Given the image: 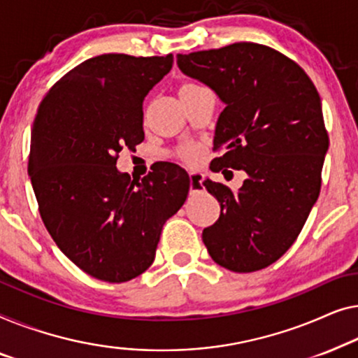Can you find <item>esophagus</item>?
<instances>
[{
    "label": "esophagus",
    "mask_w": 358,
    "mask_h": 358,
    "mask_svg": "<svg viewBox=\"0 0 358 358\" xmlns=\"http://www.w3.org/2000/svg\"><path fill=\"white\" fill-rule=\"evenodd\" d=\"M204 189L203 186V175L199 173H189V193L196 194Z\"/></svg>",
    "instance_id": "obj_1"
}]
</instances>
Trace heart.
I'll list each match as a JSON object with an SVG mask.
<instances>
[{"mask_svg": "<svg viewBox=\"0 0 358 358\" xmlns=\"http://www.w3.org/2000/svg\"><path fill=\"white\" fill-rule=\"evenodd\" d=\"M191 87H198V84H193V83H185L181 85L180 90H185V89H191ZM181 159L185 160L188 165H196L201 160V149L196 148V145H186L185 149H181Z\"/></svg>", "mask_w": 358, "mask_h": 358, "instance_id": "obj_1", "label": "heart"}]
</instances>
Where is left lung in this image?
I'll return each instance as SVG.
<instances>
[{
    "instance_id": "left-lung-1",
    "label": "left lung",
    "mask_w": 358,
    "mask_h": 358,
    "mask_svg": "<svg viewBox=\"0 0 358 358\" xmlns=\"http://www.w3.org/2000/svg\"><path fill=\"white\" fill-rule=\"evenodd\" d=\"M177 64L225 103L210 170L248 175L236 193L204 180L220 204L217 222L203 230L206 248L234 273L268 268L294 245L320 196L329 138L318 90L295 62L259 43L177 55Z\"/></svg>"
}]
</instances>
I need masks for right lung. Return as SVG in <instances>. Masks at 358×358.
Listing matches in <instances>:
<instances>
[{"mask_svg":"<svg viewBox=\"0 0 358 358\" xmlns=\"http://www.w3.org/2000/svg\"><path fill=\"white\" fill-rule=\"evenodd\" d=\"M172 64V53L85 59L35 115L29 177L40 215L58 248L95 279L120 284L143 274L188 196L189 177L177 164L160 162L141 181L117 169L120 150L144 141V97Z\"/></svg>","mask_w":358,"mask_h":358,"instance_id":"obj_1","label":"right lung"}]
</instances>
